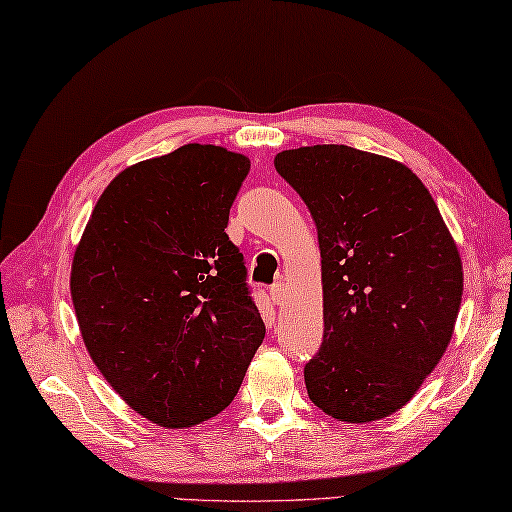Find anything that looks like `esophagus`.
Returning <instances> with one entry per match:
<instances>
[{
    "label": "esophagus",
    "mask_w": 512,
    "mask_h": 512,
    "mask_svg": "<svg viewBox=\"0 0 512 512\" xmlns=\"http://www.w3.org/2000/svg\"><path fill=\"white\" fill-rule=\"evenodd\" d=\"M269 296L276 305H281L285 301V285L283 283H274L272 289H269Z\"/></svg>",
    "instance_id": "34e87169"
}]
</instances>
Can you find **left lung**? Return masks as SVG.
I'll return each instance as SVG.
<instances>
[{
  "mask_svg": "<svg viewBox=\"0 0 512 512\" xmlns=\"http://www.w3.org/2000/svg\"><path fill=\"white\" fill-rule=\"evenodd\" d=\"M321 247L323 345L305 365L316 408L347 423L401 410L446 352L464 269L430 191L397 160L345 144L281 151Z\"/></svg>",
  "mask_w": 512,
  "mask_h": 512,
  "instance_id": "left-lung-1",
  "label": "left lung"
}]
</instances>
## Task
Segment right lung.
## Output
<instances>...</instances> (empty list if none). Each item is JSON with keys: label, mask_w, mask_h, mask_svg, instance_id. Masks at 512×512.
I'll return each instance as SVG.
<instances>
[{"label": "right lung", "mask_w": 512, "mask_h": 512, "mask_svg": "<svg viewBox=\"0 0 512 512\" xmlns=\"http://www.w3.org/2000/svg\"><path fill=\"white\" fill-rule=\"evenodd\" d=\"M249 158L185 144L104 189L71 267L82 339L111 388L162 428L234 401L265 323L227 236Z\"/></svg>", "instance_id": "1"}]
</instances>
